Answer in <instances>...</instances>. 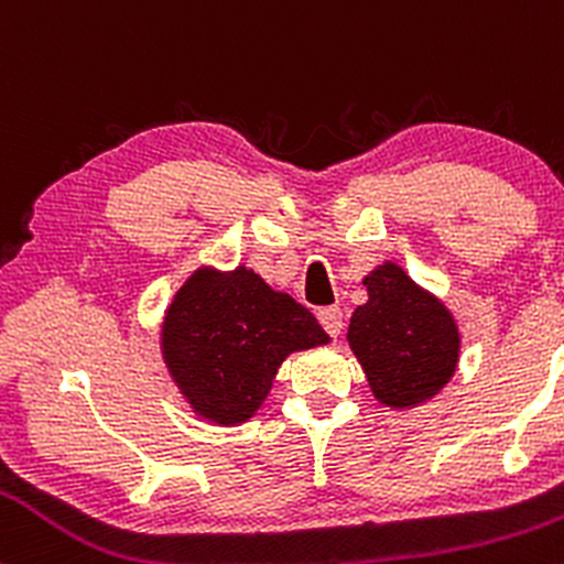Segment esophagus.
I'll use <instances>...</instances> for the list:
<instances>
[{
    "mask_svg": "<svg viewBox=\"0 0 564 564\" xmlns=\"http://www.w3.org/2000/svg\"><path fill=\"white\" fill-rule=\"evenodd\" d=\"M318 321L328 336H339L341 328H345V315H341L339 307H321Z\"/></svg>",
    "mask_w": 564,
    "mask_h": 564,
    "instance_id": "1",
    "label": "esophagus"
}]
</instances>
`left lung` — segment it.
<instances>
[{
	"mask_svg": "<svg viewBox=\"0 0 564 564\" xmlns=\"http://www.w3.org/2000/svg\"><path fill=\"white\" fill-rule=\"evenodd\" d=\"M368 302L349 318L347 341L371 392L390 408H413L448 384L458 364V328L443 302L384 262L366 275Z\"/></svg>",
	"mask_w": 564,
	"mask_h": 564,
	"instance_id": "1",
	"label": "left lung"
}]
</instances>
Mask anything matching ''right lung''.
<instances>
[{
  "mask_svg": "<svg viewBox=\"0 0 564 564\" xmlns=\"http://www.w3.org/2000/svg\"><path fill=\"white\" fill-rule=\"evenodd\" d=\"M326 341L307 307L246 268L196 270L161 326L172 379L193 411L217 424L254 416L286 355Z\"/></svg>",
  "mask_w": 564,
  "mask_h": 564,
  "instance_id": "obj_1",
  "label": "right lung"
}]
</instances>
